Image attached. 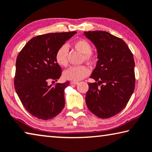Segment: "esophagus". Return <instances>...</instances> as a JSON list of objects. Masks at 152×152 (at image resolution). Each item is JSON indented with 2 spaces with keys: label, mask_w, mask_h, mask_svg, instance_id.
Returning <instances> with one entry per match:
<instances>
[{
  "label": "esophagus",
  "mask_w": 152,
  "mask_h": 152,
  "mask_svg": "<svg viewBox=\"0 0 152 152\" xmlns=\"http://www.w3.org/2000/svg\"><path fill=\"white\" fill-rule=\"evenodd\" d=\"M79 82L78 81H71V84H75V85H76V84H77Z\"/></svg>",
  "instance_id": "obj_1"
}]
</instances>
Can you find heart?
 Returning a JSON list of instances; mask_svg holds the SVG:
<instances>
[{
    "label": "heart",
    "mask_w": 152,
    "mask_h": 152,
    "mask_svg": "<svg viewBox=\"0 0 152 152\" xmlns=\"http://www.w3.org/2000/svg\"><path fill=\"white\" fill-rule=\"evenodd\" d=\"M76 50L83 53V60L88 62H93L96 59L95 53L91 50L90 43L86 39H78L73 43ZM68 47L62 45L58 49L55 54V60L58 65L65 67L68 65ZM90 71L86 65L71 66L66 70L63 76L66 79L71 81H80L90 74Z\"/></svg>",
    "instance_id": "1"
}]
</instances>
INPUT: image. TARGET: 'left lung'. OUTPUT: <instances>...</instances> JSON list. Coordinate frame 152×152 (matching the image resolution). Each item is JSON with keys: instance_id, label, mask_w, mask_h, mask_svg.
<instances>
[{"instance_id": "8db88e82", "label": "left lung", "mask_w": 152, "mask_h": 152, "mask_svg": "<svg viewBox=\"0 0 152 152\" xmlns=\"http://www.w3.org/2000/svg\"><path fill=\"white\" fill-rule=\"evenodd\" d=\"M98 52L96 66L90 78L86 102L89 110L106 119L123 110L134 92V60L126 43L105 31L85 32Z\"/></svg>"}]
</instances>
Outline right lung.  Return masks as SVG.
<instances>
[{
    "instance_id": "right-lung-1",
    "label": "right lung",
    "mask_w": 152,
    "mask_h": 152,
    "mask_svg": "<svg viewBox=\"0 0 152 152\" xmlns=\"http://www.w3.org/2000/svg\"><path fill=\"white\" fill-rule=\"evenodd\" d=\"M76 31L56 32L32 38L20 51L15 64L14 86L27 111L40 120H48L64 107L65 83L48 85L60 77L62 69L55 60L58 48Z\"/></svg>"
}]
</instances>
